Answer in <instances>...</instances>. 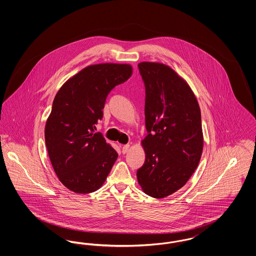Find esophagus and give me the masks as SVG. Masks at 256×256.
Instances as JSON below:
<instances>
[{"label": "esophagus", "mask_w": 256, "mask_h": 256, "mask_svg": "<svg viewBox=\"0 0 256 256\" xmlns=\"http://www.w3.org/2000/svg\"><path fill=\"white\" fill-rule=\"evenodd\" d=\"M130 145H128V144L124 145L122 148V154H126L130 150Z\"/></svg>", "instance_id": "1"}]
</instances>
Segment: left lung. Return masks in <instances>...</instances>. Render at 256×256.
I'll use <instances>...</instances> for the list:
<instances>
[{
  "label": "left lung",
  "instance_id": "1",
  "mask_svg": "<svg viewBox=\"0 0 256 256\" xmlns=\"http://www.w3.org/2000/svg\"><path fill=\"white\" fill-rule=\"evenodd\" d=\"M146 88L142 140L146 159L137 170L143 192L162 198L183 187L194 174L204 148L198 102L189 84L168 65L140 62Z\"/></svg>",
  "mask_w": 256,
  "mask_h": 256
}]
</instances>
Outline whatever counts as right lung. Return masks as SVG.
<instances>
[{
    "instance_id": "add662e5",
    "label": "right lung",
    "mask_w": 256,
    "mask_h": 256,
    "mask_svg": "<svg viewBox=\"0 0 256 256\" xmlns=\"http://www.w3.org/2000/svg\"><path fill=\"white\" fill-rule=\"evenodd\" d=\"M132 74L130 64L89 65L58 91L45 126L50 160L60 182L78 194L97 191L118 158L96 124L110 91Z\"/></svg>"
}]
</instances>
